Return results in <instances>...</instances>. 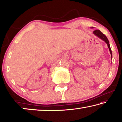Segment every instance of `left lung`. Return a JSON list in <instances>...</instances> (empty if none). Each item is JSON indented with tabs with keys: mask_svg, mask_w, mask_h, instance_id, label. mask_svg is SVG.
<instances>
[{
	"mask_svg": "<svg viewBox=\"0 0 122 122\" xmlns=\"http://www.w3.org/2000/svg\"><path fill=\"white\" fill-rule=\"evenodd\" d=\"M91 28H93L94 27H92ZM93 34L94 35H95L96 36H97L98 38L101 39V40L104 41V42L107 44V45H108V48H109V51H110V54H111V59H112V51H111V49L110 46V44H109V41L108 40V38H107V36H105L104 34H103L102 33L98 30H94V31L93 32Z\"/></svg>",
	"mask_w": 122,
	"mask_h": 122,
	"instance_id": "1",
	"label": "left lung"
}]
</instances>
